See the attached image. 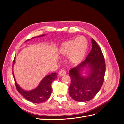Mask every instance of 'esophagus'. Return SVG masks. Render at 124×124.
Masks as SVG:
<instances>
[{"instance_id": "1", "label": "esophagus", "mask_w": 124, "mask_h": 124, "mask_svg": "<svg viewBox=\"0 0 124 124\" xmlns=\"http://www.w3.org/2000/svg\"><path fill=\"white\" fill-rule=\"evenodd\" d=\"M66 74V71L64 70H61L58 73V74L60 76H63V75H65Z\"/></svg>"}]
</instances>
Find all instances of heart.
<instances>
[{
  "mask_svg": "<svg viewBox=\"0 0 124 124\" xmlns=\"http://www.w3.org/2000/svg\"><path fill=\"white\" fill-rule=\"evenodd\" d=\"M87 47V39L85 37L81 36L62 43L59 53L62 56L69 55L70 62L73 65H77L83 61Z\"/></svg>",
  "mask_w": 124,
  "mask_h": 124,
  "instance_id": "b5f03b06",
  "label": "heart"
}]
</instances>
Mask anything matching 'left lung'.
Masks as SVG:
<instances>
[{
  "instance_id": "obj_1",
  "label": "left lung",
  "mask_w": 124,
  "mask_h": 124,
  "mask_svg": "<svg viewBox=\"0 0 124 124\" xmlns=\"http://www.w3.org/2000/svg\"><path fill=\"white\" fill-rule=\"evenodd\" d=\"M92 43V50L85 61L69 71V95L78 102H86L93 99L103 83L106 72L104 56L98 44L93 38ZM86 66L89 69V73L87 76L83 77L80 72Z\"/></svg>"
}]
</instances>
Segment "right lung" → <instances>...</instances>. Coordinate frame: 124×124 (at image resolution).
<instances>
[{
	"mask_svg": "<svg viewBox=\"0 0 124 124\" xmlns=\"http://www.w3.org/2000/svg\"><path fill=\"white\" fill-rule=\"evenodd\" d=\"M44 36V35H41L40 36ZM35 38V37H33L32 38ZM30 39H28L27 41H28ZM15 58H16V57H14L13 60V66L14 64L15 61H16ZM13 76L17 91L26 99H27L30 102L35 103H40L44 102L50 98L52 93L51 84L52 82L57 78V74L56 73H52L50 74H48L43 78V80L41 81L40 83L37 88L31 90V91H26L21 88L19 85L17 84L16 78H14V77L13 72Z\"/></svg>",
	"mask_w": 124,
	"mask_h": 124,
	"instance_id": "add662e5",
	"label": "right lung"
}]
</instances>
